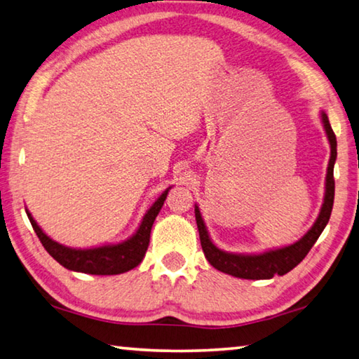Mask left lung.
<instances>
[{
    "label": "left lung",
    "mask_w": 359,
    "mask_h": 359,
    "mask_svg": "<svg viewBox=\"0 0 359 359\" xmlns=\"http://www.w3.org/2000/svg\"><path fill=\"white\" fill-rule=\"evenodd\" d=\"M322 121L331 144V157L328 163V173H326L325 202L322 205V210H320V215L316 224L312 225V229L307 231L299 241L292 244V246L268 250V252H263L259 255L224 252V250L217 249L210 240V235L208 231H206L202 215H200L198 206H196V221L203 254L211 265L219 269V271L227 273L230 276H235V278L241 279H271L274 276H284L288 271H292V269L297 266L298 263L303 262L304 257L309 254V250L318 240V236L322 235L326 224H328L332 211V203H334V162L337 157V142L334 132L331 129L330 119L326 116L325 111H322Z\"/></svg>",
    "instance_id": "1"
}]
</instances>
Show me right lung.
I'll return each mask as SVG.
<instances>
[{
    "label": "right lung",
    "instance_id": "1",
    "mask_svg": "<svg viewBox=\"0 0 359 359\" xmlns=\"http://www.w3.org/2000/svg\"><path fill=\"white\" fill-rule=\"evenodd\" d=\"M170 189V187H168ZM168 189L162 194V196L156 200L154 205L148 210L144 215L140 227L135 231L134 236L129 240L118 244H110V246H100L93 249H72L66 248L62 244L53 241L43 233L42 229L36 224L33 216L28 215V219L33 229L36 231L37 238H39L42 246L46 248L47 252L53 257V259L71 271L86 273V274H96V276H111V274H121L129 271V269L135 268L138 263L143 260L144 252H147L149 244V233L151 227H153L156 216L163 205V200L167 198Z\"/></svg>",
    "mask_w": 359,
    "mask_h": 359
}]
</instances>
